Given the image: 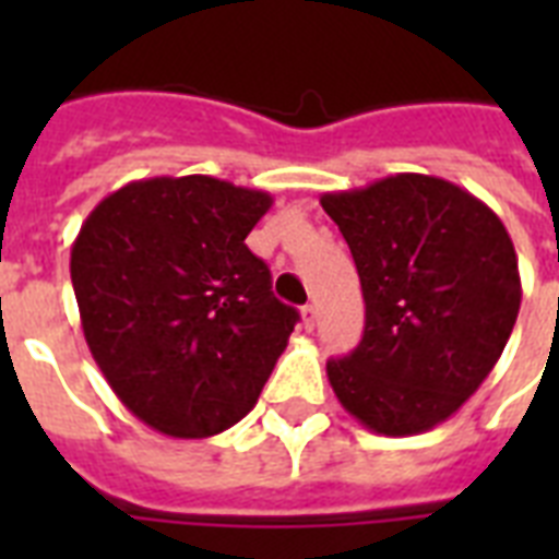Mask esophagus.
I'll use <instances>...</instances> for the list:
<instances>
[{
  "label": "esophagus",
  "mask_w": 559,
  "mask_h": 559,
  "mask_svg": "<svg viewBox=\"0 0 559 559\" xmlns=\"http://www.w3.org/2000/svg\"><path fill=\"white\" fill-rule=\"evenodd\" d=\"M301 319H305V328H307V331H313L316 322H319V310H316L313 305L301 307Z\"/></svg>",
  "instance_id": "1"
}]
</instances>
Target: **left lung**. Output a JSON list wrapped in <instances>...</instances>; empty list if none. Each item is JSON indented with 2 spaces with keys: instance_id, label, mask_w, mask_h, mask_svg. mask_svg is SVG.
Returning <instances> with one entry per match:
<instances>
[{
  "instance_id": "1",
  "label": "left lung",
  "mask_w": 559,
  "mask_h": 559,
  "mask_svg": "<svg viewBox=\"0 0 559 559\" xmlns=\"http://www.w3.org/2000/svg\"><path fill=\"white\" fill-rule=\"evenodd\" d=\"M357 263L366 331L328 362L345 412L403 438L443 424L485 382L511 340L522 284L511 235L447 179L397 174L324 193Z\"/></svg>"
}]
</instances>
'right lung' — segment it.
<instances>
[{"label":"right lung","instance_id":"right-lung-1","mask_svg":"<svg viewBox=\"0 0 559 559\" xmlns=\"http://www.w3.org/2000/svg\"><path fill=\"white\" fill-rule=\"evenodd\" d=\"M272 197L214 177H153L92 209L72 287L92 357L142 424L209 438L252 412L296 307L246 237Z\"/></svg>","mask_w":559,"mask_h":559}]
</instances>
